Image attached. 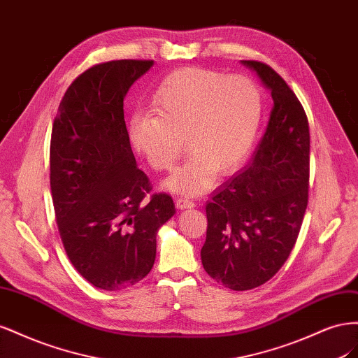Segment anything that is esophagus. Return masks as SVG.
<instances>
[{"instance_id":"1","label":"esophagus","mask_w":358,"mask_h":358,"mask_svg":"<svg viewBox=\"0 0 358 358\" xmlns=\"http://www.w3.org/2000/svg\"><path fill=\"white\" fill-rule=\"evenodd\" d=\"M176 206H178V209H191V208H194V206H196V203H194V201L189 200V199L179 197V199L176 200Z\"/></svg>"}]
</instances>
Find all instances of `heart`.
<instances>
[{"label": "heart", "mask_w": 358, "mask_h": 358, "mask_svg": "<svg viewBox=\"0 0 358 358\" xmlns=\"http://www.w3.org/2000/svg\"><path fill=\"white\" fill-rule=\"evenodd\" d=\"M155 116L129 122V142L157 171L171 170L183 154L185 164L164 182L173 192L200 196L218 175H230L251 150L263 116V95L246 76L183 67L159 82L150 99Z\"/></svg>", "instance_id": "obj_1"}]
</instances>
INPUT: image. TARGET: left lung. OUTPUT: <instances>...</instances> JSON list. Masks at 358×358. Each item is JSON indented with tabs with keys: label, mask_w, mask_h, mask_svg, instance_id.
I'll list each match as a JSON object with an SVG mask.
<instances>
[{
	"label": "left lung",
	"mask_w": 358,
	"mask_h": 358,
	"mask_svg": "<svg viewBox=\"0 0 358 358\" xmlns=\"http://www.w3.org/2000/svg\"><path fill=\"white\" fill-rule=\"evenodd\" d=\"M272 94L273 109L252 159L206 204L201 263L233 291L266 284L296 245L309 197V122L287 82L267 64L242 61Z\"/></svg>",
	"instance_id": "8db88e82"
}]
</instances>
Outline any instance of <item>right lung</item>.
I'll return each instance as SVG.
<instances>
[{
    "label": "right lung",
    "mask_w": 358,
    "mask_h": 358,
    "mask_svg": "<svg viewBox=\"0 0 358 358\" xmlns=\"http://www.w3.org/2000/svg\"><path fill=\"white\" fill-rule=\"evenodd\" d=\"M154 61L95 64L73 80L52 127L50 189L58 231L74 268L96 288L117 291L154 266L157 233L176 213L136 164L124 99Z\"/></svg>",
    "instance_id": "1"
}]
</instances>
